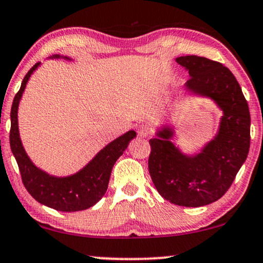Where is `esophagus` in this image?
I'll return each mask as SVG.
<instances>
[{
	"mask_svg": "<svg viewBox=\"0 0 263 263\" xmlns=\"http://www.w3.org/2000/svg\"><path fill=\"white\" fill-rule=\"evenodd\" d=\"M151 134H152V129L147 124H141L138 128V135L141 136V138H148Z\"/></svg>",
	"mask_w": 263,
	"mask_h": 263,
	"instance_id": "obj_1",
	"label": "esophagus"
}]
</instances>
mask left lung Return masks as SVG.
<instances>
[{"mask_svg":"<svg viewBox=\"0 0 263 263\" xmlns=\"http://www.w3.org/2000/svg\"><path fill=\"white\" fill-rule=\"evenodd\" d=\"M189 70L187 89L205 95L222 108L219 134L198 155H182L169 139L170 129L149 140L148 172L158 193L170 203L198 208L216 202L230 189L250 148V112L230 69L204 57L176 59Z\"/></svg>","mask_w":263,"mask_h":263,"instance_id":"1","label":"left lung"}]
</instances>
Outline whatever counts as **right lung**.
<instances>
[{"label":"right lung","instance_id":"1","mask_svg":"<svg viewBox=\"0 0 263 263\" xmlns=\"http://www.w3.org/2000/svg\"><path fill=\"white\" fill-rule=\"evenodd\" d=\"M59 58V55H54ZM41 63H36L22 82L15 94L11 110L9 144L18 163L22 181L37 202L59 211H80L93 206L102 198L110 181L111 170L117 159L123 155L129 141L136 133L130 130L119 136L104 147L83 169L67 177H54L36 168L25 153L19 138L18 106L23 91L31 73Z\"/></svg>","mask_w":263,"mask_h":263}]
</instances>
